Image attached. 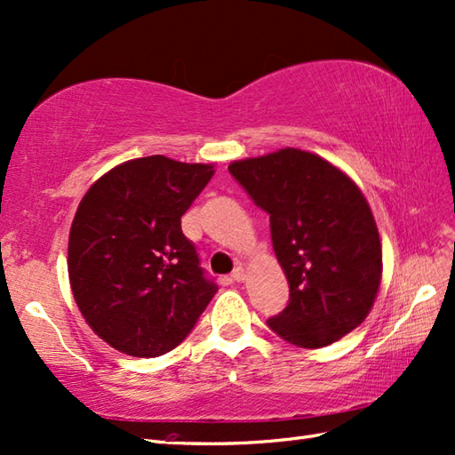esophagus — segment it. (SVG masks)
<instances>
[{
	"mask_svg": "<svg viewBox=\"0 0 455 455\" xmlns=\"http://www.w3.org/2000/svg\"><path fill=\"white\" fill-rule=\"evenodd\" d=\"M245 268L243 267H237L234 273H231V281H235V283H241V281H245Z\"/></svg>",
	"mask_w": 455,
	"mask_h": 455,
	"instance_id": "1",
	"label": "esophagus"
}]
</instances>
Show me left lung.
I'll return each instance as SVG.
<instances>
[{
  "label": "left lung",
  "instance_id": "1",
  "mask_svg": "<svg viewBox=\"0 0 455 455\" xmlns=\"http://www.w3.org/2000/svg\"><path fill=\"white\" fill-rule=\"evenodd\" d=\"M271 220L275 255L289 281L286 308L267 320L299 347L330 346L373 308L383 249L369 202L336 164L294 147L229 164Z\"/></svg>",
  "mask_w": 455,
  "mask_h": 455
}]
</instances>
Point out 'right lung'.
I'll return each mask as SVG.
<instances>
[{
  "label": "right lung",
  "mask_w": 455,
  "mask_h": 455,
  "mask_svg": "<svg viewBox=\"0 0 455 455\" xmlns=\"http://www.w3.org/2000/svg\"><path fill=\"white\" fill-rule=\"evenodd\" d=\"M214 172V164L141 156L101 174L80 200L68 237L70 289L88 326L122 354L174 349L214 299L218 286L180 228Z\"/></svg>",
  "instance_id": "obj_1"
}]
</instances>
